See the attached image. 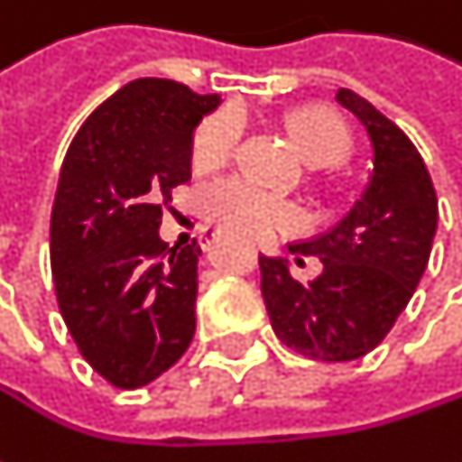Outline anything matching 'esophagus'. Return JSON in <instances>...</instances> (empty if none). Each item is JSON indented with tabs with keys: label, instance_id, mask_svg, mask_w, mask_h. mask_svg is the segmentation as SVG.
<instances>
[{
	"label": "esophagus",
	"instance_id": "1",
	"mask_svg": "<svg viewBox=\"0 0 462 462\" xmlns=\"http://www.w3.org/2000/svg\"><path fill=\"white\" fill-rule=\"evenodd\" d=\"M219 237V230H211V227H200V240L206 243H214Z\"/></svg>",
	"mask_w": 462,
	"mask_h": 462
}]
</instances>
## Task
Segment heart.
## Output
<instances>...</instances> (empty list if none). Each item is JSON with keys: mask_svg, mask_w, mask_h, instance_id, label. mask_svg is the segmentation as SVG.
<instances>
[{"mask_svg": "<svg viewBox=\"0 0 462 462\" xmlns=\"http://www.w3.org/2000/svg\"><path fill=\"white\" fill-rule=\"evenodd\" d=\"M240 128H243L240 112L232 106L208 115L192 134L189 162L198 171L219 168L232 154L237 136H240ZM286 131H289V139L294 143L300 160L310 168L334 165L347 149V134H345L342 123L323 106L294 109L286 117ZM200 208L208 219L240 232V235H248V237H264L273 230L294 222L291 206H286L237 179H222V181L208 184L200 192Z\"/></svg>", "mask_w": 462, "mask_h": 462, "instance_id": "obj_1", "label": "heart"}]
</instances>
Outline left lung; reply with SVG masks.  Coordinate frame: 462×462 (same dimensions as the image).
<instances>
[{
	"label": "left lung",
	"mask_w": 462,
	"mask_h": 462,
	"mask_svg": "<svg viewBox=\"0 0 462 462\" xmlns=\"http://www.w3.org/2000/svg\"><path fill=\"white\" fill-rule=\"evenodd\" d=\"M372 143V173L347 217L313 240L289 245L313 254L323 273L300 283L283 256H262V297L273 331L313 361H356L374 350L412 300L428 267L439 203L428 168L385 115L339 88Z\"/></svg>",
	"instance_id": "1"
}]
</instances>
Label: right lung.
I'll use <instances>...</instances> for the list:
<instances>
[{"instance_id": "add662e5", "label": "right lung", "mask_w": 462, "mask_h": 462, "mask_svg": "<svg viewBox=\"0 0 462 462\" xmlns=\"http://www.w3.org/2000/svg\"><path fill=\"white\" fill-rule=\"evenodd\" d=\"M222 98L143 77L74 136L50 219L60 316L82 358L115 388L168 372L195 334L200 245L160 240L162 206L189 181V141Z\"/></svg>"}]
</instances>
